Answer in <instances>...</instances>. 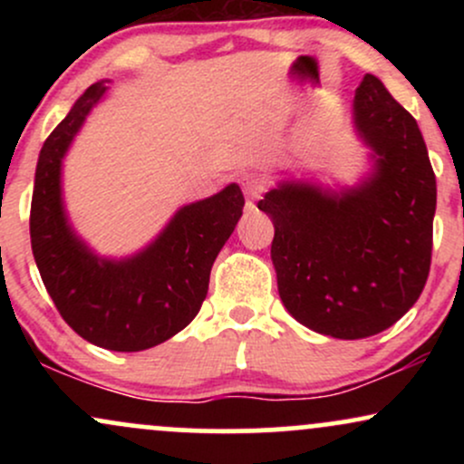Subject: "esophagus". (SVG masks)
Returning a JSON list of instances; mask_svg holds the SVG:
<instances>
[{"mask_svg":"<svg viewBox=\"0 0 464 464\" xmlns=\"http://www.w3.org/2000/svg\"><path fill=\"white\" fill-rule=\"evenodd\" d=\"M242 188H244V191H246L248 198H259V196H262V191H264L262 183H259V179L250 177V174H244V177H242Z\"/></svg>","mask_w":464,"mask_h":464,"instance_id":"34e87169","label":"esophagus"}]
</instances>
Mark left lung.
<instances>
[{
  "label": "left lung",
  "instance_id": "obj_1",
  "mask_svg": "<svg viewBox=\"0 0 464 464\" xmlns=\"http://www.w3.org/2000/svg\"><path fill=\"white\" fill-rule=\"evenodd\" d=\"M353 130L369 169L338 189L281 180L257 202L285 310L312 332L369 338L417 303L430 275L436 177L417 120L366 73Z\"/></svg>",
  "mask_w": 464,
  "mask_h": 464
}]
</instances>
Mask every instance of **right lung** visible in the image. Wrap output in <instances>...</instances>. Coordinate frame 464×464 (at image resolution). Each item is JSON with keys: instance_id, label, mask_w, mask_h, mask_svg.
Here are the masks:
<instances>
[{"instance_id": "obj_1", "label": "right lung", "mask_w": 464, "mask_h": 464, "mask_svg": "<svg viewBox=\"0 0 464 464\" xmlns=\"http://www.w3.org/2000/svg\"><path fill=\"white\" fill-rule=\"evenodd\" d=\"M92 84L52 130L34 174L30 239L36 268L56 310L95 347L143 351L194 321L218 253L242 218L237 183L183 205L159 236L126 257H102L78 236L63 198V159L104 93Z\"/></svg>"}]
</instances>
